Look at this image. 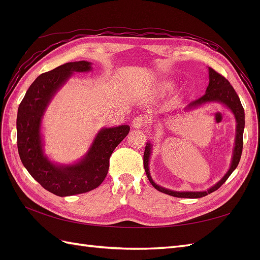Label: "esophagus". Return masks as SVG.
<instances>
[{
  "label": "esophagus",
  "instance_id": "obj_1",
  "mask_svg": "<svg viewBox=\"0 0 260 260\" xmlns=\"http://www.w3.org/2000/svg\"><path fill=\"white\" fill-rule=\"evenodd\" d=\"M148 125V118L144 115H137L136 117L133 118V127L135 128H142V127H146Z\"/></svg>",
  "mask_w": 260,
  "mask_h": 260
}]
</instances>
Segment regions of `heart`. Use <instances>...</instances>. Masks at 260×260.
Wrapping results in <instances>:
<instances>
[{
	"instance_id": "obj_1",
	"label": "heart",
	"mask_w": 260,
	"mask_h": 260,
	"mask_svg": "<svg viewBox=\"0 0 260 260\" xmlns=\"http://www.w3.org/2000/svg\"><path fill=\"white\" fill-rule=\"evenodd\" d=\"M173 88H174V82L173 81H170V80H167V81H164L163 84H162L161 90L162 91H170V90H172Z\"/></svg>"
}]
</instances>
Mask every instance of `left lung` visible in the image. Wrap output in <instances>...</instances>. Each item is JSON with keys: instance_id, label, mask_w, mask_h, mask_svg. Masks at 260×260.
Listing matches in <instances>:
<instances>
[{"instance_id": "obj_1", "label": "left lung", "mask_w": 260, "mask_h": 260, "mask_svg": "<svg viewBox=\"0 0 260 260\" xmlns=\"http://www.w3.org/2000/svg\"><path fill=\"white\" fill-rule=\"evenodd\" d=\"M208 103L223 104L224 106H227L235 115V118L237 121L236 141H235L233 161H231L230 169L228 170V172L224 174L223 178L220 180L217 184H214L207 191L180 192V191H173V190L165 189V187L157 185L155 182L153 181L152 176L150 174L148 162H150V156L152 153V145H151V143L147 142V144L145 146V151H144V159H143V161H144V169H145V172L147 175V179L150 180L151 184L159 192H163V193H165V194L176 197V198L198 199V198L206 197V196L210 194V193L214 192L215 190H218L219 187L221 186L225 181H227V179L236 170V168L238 167L240 157H241V153H242V145H244V143H242V139H244V128H245V110L240 103V99H239L238 95H237V92L234 89V87L230 85V82L225 79L222 75L218 74L217 71L213 70L212 68H209V86L207 87L206 93H204L202 97L197 99V101L191 102L184 108V110L197 108L199 106H201V105L208 104Z\"/></svg>"}]
</instances>
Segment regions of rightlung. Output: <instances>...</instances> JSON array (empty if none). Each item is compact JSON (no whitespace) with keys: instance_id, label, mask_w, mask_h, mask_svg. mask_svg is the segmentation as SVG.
<instances>
[{"instance_id":"right-lung-1","label":"right lung","mask_w":260,"mask_h":260,"mask_svg":"<svg viewBox=\"0 0 260 260\" xmlns=\"http://www.w3.org/2000/svg\"><path fill=\"white\" fill-rule=\"evenodd\" d=\"M90 70V62L76 61L40 75L29 87L18 109L16 135L21 162L33 179L59 197L80 194L101 185L108 172L110 155L129 132L128 125L101 129L86 155L76 164L58 165L45 155L41 123L49 103L73 73Z\"/></svg>"}]
</instances>
